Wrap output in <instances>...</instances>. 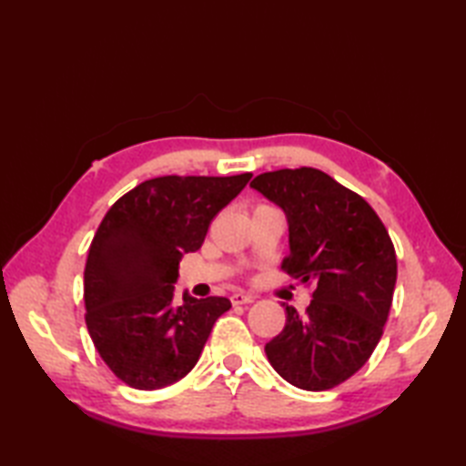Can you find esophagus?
<instances>
[{"label":"esophagus","instance_id":"obj_1","mask_svg":"<svg viewBox=\"0 0 466 466\" xmlns=\"http://www.w3.org/2000/svg\"><path fill=\"white\" fill-rule=\"evenodd\" d=\"M230 300L234 306H240V304H250L254 302V296L252 294H244V292H234L230 296Z\"/></svg>","mask_w":466,"mask_h":466}]
</instances>
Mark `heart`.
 Wrapping results in <instances>:
<instances>
[{
	"mask_svg": "<svg viewBox=\"0 0 466 466\" xmlns=\"http://www.w3.org/2000/svg\"><path fill=\"white\" fill-rule=\"evenodd\" d=\"M264 208H274V206H270V204H256L254 212H256V210H264Z\"/></svg>",
	"mask_w": 466,
	"mask_h": 466,
	"instance_id": "1",
	"label": "heart"
}]
</instances>
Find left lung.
I'll list each match as a JSON object with an SVG mask.
<instances>
[{"label":"left lung","instance_id":"8db88e82","mask_svg":"<svg viewBox=\"0 0 466 466\" xmlns=\"http://www.w3.org/2000/svg\"><path fill=\"white\" fill-rule=\"evenodd\" d=\"M252 187L289 218L282 270L314 284L304 314L286 306V324L266 344L274 370L302 390H329L370 359L392 306L397 252L362 196L316 167L256 176Z\"/></svg>","mask_w":466,"mask_h":466}]
</instances>
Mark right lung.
I'll list each match as a JSON object with an SVG mask.
<instances>
[{"instance_id": "1", "label": "right lung", "mask_w": 466, "mask_h": 466, "mask_svg": "<svg viewBox=\"0 0 466 466\" xmlns=\"http://www.w3.org/2000/svg\"><path fill=\"white\" fill-rule=\"evenodd\" d=\"M252 177L160 176L107 210L84 270L86 324L96 350L132 389L154 390L190 372L230 310L222 296L174 300L177 264L200 248L214 216Z\"/></svg>"}]
</instances>
